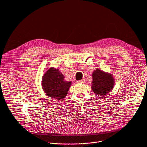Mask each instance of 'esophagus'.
<instances>
[{
	"label": "esophagus",
	"mask_w": 147,
	"mask_h": 147,
	"mask_svg": "<svg viewBox=\"0 0 147 147\" xmlns=\"http://www.w3.org/2000/svg\"><path fill=\"white\" fill-rule=\"evenodd\" d=\"M76 82L78 84H84V83H85V80L84 79H82V80H80L77 81Z\"/></svg>",
	"instance_id": "34e87169"
}]
</instances>
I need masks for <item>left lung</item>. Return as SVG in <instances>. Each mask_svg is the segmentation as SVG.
Returning <instances> with one entry per match:
<instances>
[{
  "label": "left lung",
  "instance_id": "1",
  "mask_svg": "<svg viewBox=\"0 0 147 147\" xmlns=\"http://www.w3.org/2000/svg\"><path fill=\"white\" fill-rule=\"evenodd\" d=\"M91 76L93 78L91 85V90L97 96L104 97L114 88L115 79L111 73L97 68Z\"/></svg>",
  "mask_w": 147,
  "mask_h": 147
}]
</instances>
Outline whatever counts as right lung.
I'll use <instances>...</instances> for the list:
<instances>
[{
    "label": "right lung",
    "mask_w": 147,
    "mask_h": 147,
    "mask_svg": "<svg viewBox=\"0 0 147 147\" xmlns=\"http://www.w3.org/2000/svg\"><path fill=\"white\" fill-rule=\"evenodd\" d=\"M72 84L71 81L65 80V76L59 68H49L42 78L43 91L50 98L62 100L66 97Z\"/></svg>",
    "instance_id": "add662e5"
}]
</instances>
